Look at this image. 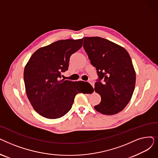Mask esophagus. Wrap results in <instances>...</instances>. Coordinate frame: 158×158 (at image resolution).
Here are the masks:
<instances>
[{
    "instance_id": "1",
    "label": "esophagus",
    "mask_w": 158,
    "mask_h": 158,
    "mask_svg": "<svg viewBox=\"0 0 158 158\" xmlns=\"http://www.w3.org/2000/svg\"><path fill=\"white\" fill-rule=\"evenodd\" d=\"M89 83L92 85L93 87H94V81H89Z\"/></svg>"
}]
</instances>
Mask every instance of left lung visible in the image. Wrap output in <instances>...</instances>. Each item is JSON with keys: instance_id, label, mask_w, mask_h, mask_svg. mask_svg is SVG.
Instances as JSON below:
<instances>
[{"instance_id": "obj_1", "label": "left lung", "mask_w": 158, "mask_h": 158, "mask_svg": "<svg viewBox=\"0 0 158 158\" xmlns=\"http://www.w3.org/2000/svg\"><path fill=\"white\" fill-rule=\"evenodd\" d=\"M82 40L98 77L95 91L101 102L94 108L104 114H117L127 105L135 90L136 73L131 58L125 48L110 40L98 36Z\"/></svg>"}]
</instances>
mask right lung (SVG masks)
Returning <instances> with one entry per match:
<instances>
[{
    "mask_svg": "<svg viewBox=\"0 0 158 158\" xmlns=\"http://www.w3.org/2000/svg\"><path fill=\"white\" fill-rule=\"evenodd\" d=\"M82 46V39L62 40L41 47L25 66L23 79L27 96L35 110L44 117H62L72 108L84 81L60 80L69 69L72 54Z\"/></svg>",
    "mask_w": 158,
    "mask_h": 158,
    "instance_id": "obj_1",
    "label": "right lung"
}]
</instances>
